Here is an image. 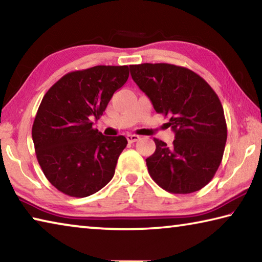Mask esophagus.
<instances>
[{
  "label": "esophagus",
  "mask_w": 262,
  "mask_h": 262,
  "mask_svg": "<svg viewBox=\"0 0 262 262\" xmlns=\"http://www.w3.org/2000/svg\"><path fill=\"white\" fill-rule=\"evenodd\" d=\"M139 140H140L139 135H135V134H128L127 135V141L129 142V143H134V142L139 141Z\"/></svg>",
  "instance_id": "34e87169"
}]
</instances>
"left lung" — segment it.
Instances as JSON below:
<instances>
[{
	"label": "left lung",
	"mask_w": 262,
	"mask_h": 262,
	"mask_svg": "<svg viewBox=\"0 0 262 262\" xmlns=\"http://www.w3.org/2000/svg\"><path fill=\"white\" fill-rule=\"evenodd\" d=\"M133 81L166 117L174 132L172 145L154 139L156 150L145 159L149 174L174 194L200 190L215 176L227 142V122L219 97L205 79L168 63L129 66Z\"/></svg>",
	"instance_id": "left-lung-1"
}]
</instances>
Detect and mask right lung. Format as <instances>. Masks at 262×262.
Returning a JSON list of instances; mask_svg holds the SVG:
<instances>
[{
  "label": "right lung",
  "instance_id": "add662e5",
  "mask_svg": "<svg viewBox=\"0 0 262 262\" xmlns=\"http://www.w3.org/2000/svg\"><path fill=\"white\" fill-rule=\"evenodd\" d=\"M128 76V66H96L64 75L43 96L32 140L43 174L60 192L85 198L113 178L127 139L103 135L92 120Z\"/></svg>",
  "mask_w": 262,
  "mask_h": 262
}]
</instances>
